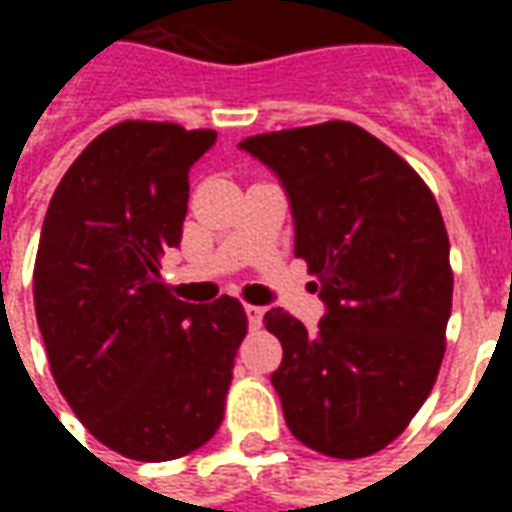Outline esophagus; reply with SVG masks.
Listing matches in <instances>:
<instances>
[{
  "label": "esophagus",
  "mask_w": 512,
  "mask_h": 512,
  "mask_svg": "<svg viewBox=\"0 0 512 512\" xmlns=\"http://www.w3.org/2000/svg\"><path fill=\"white\" fill-rule=\"evenodd\" d=\"M244 312H246V318H249V326H252V329H260L266 310H263V307H257V304H246Z\"/></svg>",
  "instance_id": "1"
}]
</instances>
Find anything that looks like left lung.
Segmentation results:
<instances>
[{
  "instance_id": "8db88e82",
  "label": "left lung",
  "mask_w": 512,
  "mask_h": 512,
  "mask_svg": "<svg viewBox=\"0 0 512 512\" xmlns=\"http://www.w3.org/2000/svg\"><path fill=\"white\" fill-rule=\"evenodd\" d=\"M241 150L282 180L296 257L326 304L315 332L282 307L263 318L282 343L271 384L285 422L315 452L373 455L408 428L447 348L450 238L436 197L345 120L246 136Z\"/></svg>"
}]
</instances>
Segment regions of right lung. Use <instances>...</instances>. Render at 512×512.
Segmentation results:
<instances>
[{
    "label": "right lung",
    "instance_id": "obj_1",
    "mask_svg": "<svg viewBox=\"0 0 512 512\" xmlns=\"http://www.w3.org/2000/svg\"><path fill=\"white\" fill-rule=\"evenodd\" d=\"M213 142L211 128L123 120L84 147L43 219L32 293L51 376L84 428L134 461L211 439L246 337L241 301L189 304L158 274Z\"/></svg>",
    "mask_w": 512,
    "mask_h": 512
}]
</instances>
